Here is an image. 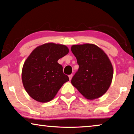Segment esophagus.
Wrapping results in <instances>:
<instances>
[{"label":"esophagus","instance_id":"1","mask_svg":"<svg viewBox=\"0 0 134 134\" xmlns=\"http://www.w3.org/2000/svg\"><path fill=\"white\" fill-rule=\"evenodd\" d=\"M72 77V74H70V75H69V77L70 80H71Z\"/></svg>","mask_w":134,"mask_h":134}]
</instances>
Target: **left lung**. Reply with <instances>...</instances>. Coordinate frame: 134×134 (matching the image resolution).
Returning a JSON list of instances; mask_svg holds the SVG:
<instances>
[{"label":"left lung","mask_w":134,"mask_h":134,"mask_svg":"<svg viewBox=\"0 0 134 134\" xmlns=\"http://www.w3.org/2000/svg\"><path fill=\"white\" fill-rule=\"evenodd\" d=\"M71 49L79 66L71 84L86 99L101 97L108 90L113 75L108 57L102 49L92 44L73 45Z\"/></svg>","instance_id":"left-lung-1"}]
</instances>
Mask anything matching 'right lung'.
Listing matches in <instances>:
<instances>
[{
	"label": "right lung",
	"instance_id": "1",
	"mask_svg": "<svg viewBox=\"0 0 134 134\" xmlns=\"http://www.w3.org/2000/svg\"><path fill=\"white\" fill-rule=\"evenodd\" d=\"M64 45L47 43L31 53L22 68L24 87L32 98L40 102L53 99L63 84L69 81L58 60L69 53Z\"/></svg>",
	"mask_w": 134,
	"mask_h": 134
}]
</instances>
